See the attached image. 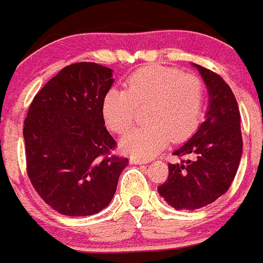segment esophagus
<instances>
[{"instance_id": "esophagus-1", "label": "esophagus", "mask_w": 263, "mask_h": 263, "mask_svg": "<svg viewBox=\"0 0 263 263\" xmlns=\"http://www.w3.org/2000/svg\"><path fill=\"white\" fill-rule=\"evenodd\" d=\"M129 163H131V165H145V163H148V161H146V159H140L131 157V158H129Z\"/></svg>"}]
</instances>
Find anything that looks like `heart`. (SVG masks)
I'll return each mask as SVG.
<instances>
[{
	"instance_id": "1",
	"label": "heart",
	"mask_w": 263,
	"mask_h": 263,
	"mask_svg": "<svg viewBox=\"0 0 263 263\" xmlns=\"http://www.w3.org/2000/svg\"><path fill=\"white\" fill-rule=\"evenodd\" d=\"M148 126L135 127L120 139L124 153L149 158L171 139L180 141L198 127L203 110V87L198 78L175 68L148 66L129 76L127 89L107 90L102 100V117L111 131L122 134L145 109Z\"/></svg>"
}]
</instances>
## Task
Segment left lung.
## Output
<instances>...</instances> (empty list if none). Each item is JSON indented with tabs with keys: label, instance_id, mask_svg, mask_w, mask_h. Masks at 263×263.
I'll list each match as a JSON object with an SVG mask.
<instances>
[{
	"label": "left lung",
	"instance_id": "obj_1",
	"mask_svg": "<svg viewBox=\"0 0 263 263\" xmlns=\"http://www.w3.org/2000/svg\"><path fill=\"white\" fill-rule=\"evenodd\" d=\"M208 88L205 120L174 156L188 157L168 163V179L159 196L176 210H196L214 202L231 185L242 154L240 111L231 88L218 73L192 63Z\"/></svg>",
	"mask_w": 263,
	"mask_h": 263
}]
</instances>
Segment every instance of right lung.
Returning a JSON list of instances; mask_svg holds the SVG:
<instances>
[{"label":"right lung","mask_w":263,"mask_h":263,"mask_svg":"<svg viewBox=\"0 0 263 263\" xmlns=\"http://www.w3.org/2000/svg\"><path fill=\"white\" fill-rule=\"evenodd\" d=\"M112 70L93 62L66 66L35 96L24 120L27 170L40 197L60 214L87 217L111 202L128 159L109 156L102 100Z\"/></svg>","instance_id":"right-lung-1"}]
</instances>
